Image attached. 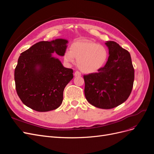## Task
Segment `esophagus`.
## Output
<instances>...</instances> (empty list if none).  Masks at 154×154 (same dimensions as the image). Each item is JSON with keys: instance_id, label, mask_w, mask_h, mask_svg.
<instances>
[{"instance_id": "obj_1", "label": "esophagus", "mask_w": 154, "mask_h": 154, "mask_svg": "<svg viewBox=\"0 0 154 154\" xmlns=\"http://www.w3.org/2000/svg\"><path fill=\"white\" fill-rule=\"evenodd\" d=\"M74 75L75 76H81V73H80V72H79V71H76L75 72H74Z\"/></svg>"}]
</instances>
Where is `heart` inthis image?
<instances>
[{"instance_id": "b5f03b06", "label": "heart", "mask_w": 154, "mask_h": 154, "mask_svg": "<svg viewBox=\"0 0 154 154\" xmlns=\"http://www.w3.org/2000/svg\"><path fill=\"white\" fill-rule=\"evenodd\" d=\"M109 53L105 46L92 40L74 42L70 50L65 51V62L71 63L77 60V66L81 71L87 74L95 73L103 68L108 59Z\"/></svg>"}]
</instances>
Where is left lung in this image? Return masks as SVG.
<instances>
[{"label":"left lung","mask_w":154,"mask_h":154,"mask_svg":"<svg viewBox=\"0 0 154 154\" xmlns=\"http://www.w3.org/2000/svg\"><path fill=\"white\" fill-rule=\"evenodd\" d=\"M109 57L97 72L83 76L87 101L100 109H110L122 104L132 92L134 69L128 51L114 41L105 43Z\"/></svg>","instance_id":"1"}]
</instances>
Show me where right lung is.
I'll return each mask as SVG.
<instances>
[{
	"label": "right lung",
	"mask_w": 154,
	"mask_h": 154,
	"mask_svg": "<svg viewBox=\"0 0 154 154\" xmlns=\"http://www.w3.org/2000/svg\"><path fill=\"white\" fill-rule=\"evenodd\" d=\"M68 41H42L20 54L15 69L17 94L27 106L38 112L57 109L63 101V90L73 78V70L63 66L55 52L63 56Z\"/></svg>",
	"instance_id": "right-lung-1"
}]
</instances>
